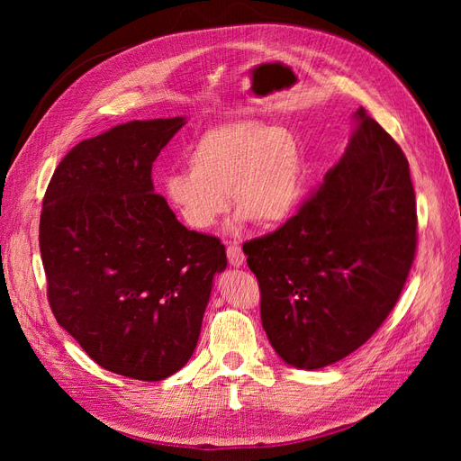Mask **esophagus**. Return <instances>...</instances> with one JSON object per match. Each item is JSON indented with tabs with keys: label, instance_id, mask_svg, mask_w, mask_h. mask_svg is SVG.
<instances>
[{
	"label": "esophagus",
	"instance_id": "1",
	"mask_svg": "<svg viewBox=\"0 0 461 461\" xmlns=\"http://www.w3.org/2000/svg\"><path fill=\"white\" fill-rule=\"evenodd\" d=\"M227 258H229V263L232 265V267H242L246 261V256L242 252L240 244H236V242L227 244Z\"/></svg>",
	"mask_w": 461,
	"mask_h": 461
}]
</instances>
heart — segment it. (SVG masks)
<instances>
[{
  "label": "heart",
  "mask_w": 461,
  "mask_h": 461,
  "mask_svg": "<svg viewBox=\"0 0 461 461\" xmlns=\"http://www.w3.org/2000/svg\"><path fill=\"white\" fill-rule=\"evenodd\" d=\"M188 167L163 180V196L186 225L207 230L229 209L239 221L276 227L294 215L303 196V158L296 136L259 121L207 129L188 151Z\"/></svg>",
  "instance_id": "1"
}]
</instances>
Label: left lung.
<instances>
[{
  "mask_svg": "<svg viewBox=\"0 0 461 461\" xmlns=\"http://www.w3.org/2000/svg\"><path fill=\"white\" fill-rule=\"evenodd\" d=\"M340 161L281 229L244 244L261 323L288 366L321 369L356 352L406 285L415 192L400 146L364 107Z\"/></svg>",
  "mask_w": 461,
  "mask_h": 461,
  "instance_id": "8db88e82",
  "label": "left lung"
}]
</instances>
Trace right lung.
Masks as SVG:
<instances>
[{
	"mask_svg": "<svg viewBox=\"0 0 461 461\" xmlns=\"http://www.w3.org/2000/svg\"><path fill=\"white\" fill-rule=\"evenodd\" d=\"M185 117L131 121L82 140L46 190L40 254L58 323L97 366L163 381L200 339L219 239L188 230L153 192L151 165Z\"/></svg>",
	"mask_w": 461,
	"mask_h": 461,
	"instance_id": "obj_1",
	"label": "right lung"
}]
</instances>
